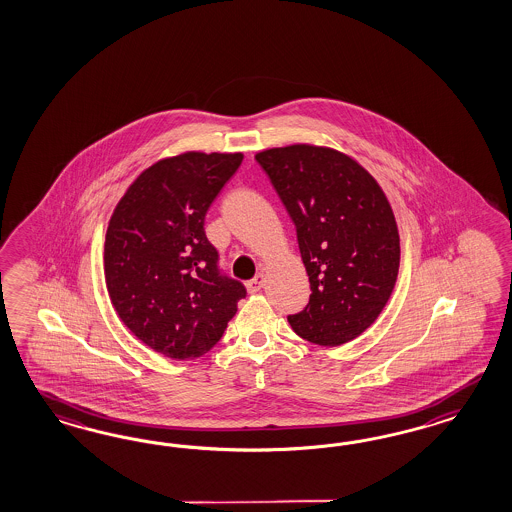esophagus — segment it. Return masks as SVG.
I'll use <instances>...</instances> for the list:
<instances>
[{"mask_svg":"<svg viewBox=\"0 0 512 512\" xmlns=\"http://www.w3.org/2000/svg\"><path fill=\"white\" fill-rule=\"evenodd\" d=\"M263 285V274H259V276H255V278L249 279L248 283H246V289H248L249 295H255V293H259V291L263 289Z\"/></svg>","mask_w":512,"mask_h":512,"instance_id":"34e87169","label":"esophagus"}]
</instances>
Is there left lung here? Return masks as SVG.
Wrapping results in <instances>:
<instances>
[{"instance_id": "obj_1", "label": "left lung", "mask_w": 512, "mask_h": 512, "mask_svg": "<svg viewBox=\"0 0 512 512\" xmlns=\"http://www.w3.org/2000/svg\"><path fill=\"white\" fill-rule=\"evenodd\" d=\"M255 159L295 223L310 276V304L289 323L315 345L355 340L387 306L400 270V234L385 191L357 159L328 146L296 142Z\"/></svg>"}]
</instances>
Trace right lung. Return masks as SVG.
<instances>
[{
  "mask_svg": "<svg viewBox=\"0 0 512 512\" xmlns=\"http://www.w3.org/2000/svg\"><path fill=\"white\" fill-rule=\"evenodd\" d=\"M244 159L234 154L163 157L140 172L110 216L105 281L118 317L142 343L172 360L208 353L246 296L221 278L204 216Z\"/></svg>",
  "mask_w": 512,
  "mask_h": 512,
  "instance_id": "right-lung-1",
  "label": "right lung"
}]
</instances>
